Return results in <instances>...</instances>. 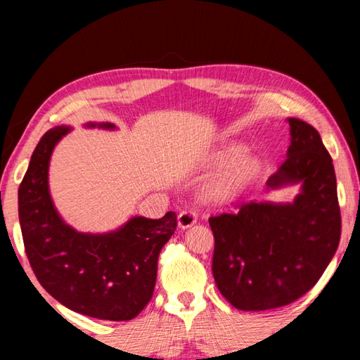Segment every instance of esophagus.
Wrapping results in <instances>:
<instances>
[{
  "instance_id": "obj_1",
  "label": "esophagus",
  "mask_w": 360,
  "mask_h": 360,
  "mask_svg": "<svg viewBox=\"0 0 360 360\" xmlns=\"http://www.w3.org/2000/svg\"><path fill=\"white\" fill-rule=\"evenodd\" d=\"M197 219H198V216H197V212L195 211H191V210H187V211H182L181 214L178 216V225H179V229H188V227H192L193 224H197Z\"/></svg>"
}]
</instances>
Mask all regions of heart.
<instances>
[{
  "label": "heart",
  "mask_w": 360,
  "mask_h": 360,
  "mask_svg": "<svg viewBox=\"0 0 360 360\" xmlns=\"http://www.w3.org/2000/svg\"><path fill=\"white\" fill-rule=\"evenodd\" d=\"M245 152L246 149L243 146H230V148L221 152L214 158V163L217 167H227L245 155ZM257 160H254V158H243V160L230 168V172L225 173L221 179L214 182V186L211 188V195L214 198H227L231 197V195H236L251 182L255 173H257Z\"/></svg>",
  "instance_id": "b5f03b06"
}]
</instances>
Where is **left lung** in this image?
Wrapping results in <instances>:
<instances>
[{"mask_svg": "<svg viewBox=\"0 0 360 360\" xmlns=\"http://www.w3.org/2000/svg\"><path fill=\"white\" fill-rule=\"evenodd\" d=\"M285 160L266 192L300 184L294 202H249L235 214L210 217L212 276L235 308L264 311L300 298L337 252L341 216L332 157L318 130L289 117Z\"/></svg>", "mask_w": 360, "mask_h": 360, "instance_id": "1", "label": "left lung"}]
</instances>
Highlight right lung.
<instances>
[{"mask_svg": "<svg viewBox=\"0 0 360 360\" xmlns=\"http://www.w3.org/2000/svg\"><path fill=\"white\" fill-rule=\"evenodd\" d=\"M115 130L114 124H85ZM71 131L49 130L19 187V221L25 252L39 284L66 308L90 318L130 321L154 294L157 260L176 230V214L135 216L106 233H84L58 214L49 192V163L57 143Z\"/></svg>", "mask_w": 360, "mask_h": 360, "instance_id": "right-lung-1", "label": "right lung"}]
</instances>
